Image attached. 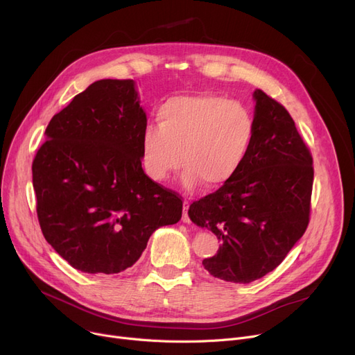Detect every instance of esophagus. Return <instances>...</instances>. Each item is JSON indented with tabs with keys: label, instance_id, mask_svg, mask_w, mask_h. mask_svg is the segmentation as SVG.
<instances>
[{
	"label": "esophagus",
	"instance_id": "34e87169",
	"mask_svg": "<svg viewBox=\"0 0 355 355\" xmlns=\"http://www.w3.org/2000/svg\"><path fill=\"white\" fill-rule=\"evenodd\" d=\"M189 207H190V202H189L187 200H185V201H184V211H182V221H184V223H190Z\"/></svg>",
	"mask_w": 355,
	"mask_h": 355
}]
</instances>
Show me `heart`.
<instances>
[{"label":"heart","instance_id":"obj_1","mask_svg":"<svg viewBox=\"0 0 355 355\" xmlns=\"http://www.w3.org/2000/svg\"><path fill=\"white\" fill-rule=\"evenodd\" d=\"M157 121L158 128H148L142 137L145 173L164 181L182 164V184L189 189L201 182L216 190L232 181L254 138L249 110L210 93L166 99Z\"/></svg>","mask_w":355,"mask_h":355}]
</instances>
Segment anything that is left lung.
Listing matches in <instances>:
<instances>
[{
  "mask_svg": "<svg viewBox=\"0 0 355 355\" xmlns=\"http://www.w3.org/2000/svg\"><path fill=\"white\" fill-rule=\"evenodd\" d=\"M254 138L237 175L194 201L189 216L221 246L202 266L214 277L250 284L282 263L309 223L312 155L284 105L253 93Z\"/></svg>",
  "mask_w": 355,
  "mask_h": 355,
  "instance_id": "8db88e82",
  "label": "left lung"
}]
</instances>
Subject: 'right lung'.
Here are the masks:
<instances>
[{"label":"right lung","mask_w":355,"mask_h":355,"mask_svg":"<svg viewBox=\"0 0 355 355\" xmlns=\"http://www.w3.org/2000/svg\"><path fill=\"white\" fill-rule=\"evenodd\" d=\"M145 130L130 79L92 83L51 118L33 161L37 217L74 269L119 273L158 227L181 218V197L142 170Z\"/></svg>","instance_id":"right-lung-1"}]
</instances>
